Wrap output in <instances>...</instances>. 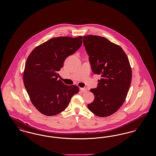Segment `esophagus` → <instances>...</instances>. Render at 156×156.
Here are the masks:
<instances>
[{
	"label": "esophagus",
	"mask_w": 156,
	"mask_h": 156,
	"mask_svg": "<svg viewBox=\"0 0 156 156\" xmlns=\"http://www.w3.org/2000/svg\"><path fill=\"white\" fill-rule=\"evenodd\" d=\"M80 90H81L82 92H85L87 91V88H81Z\"/></svg>",
	"instance_id": "34e87169"
}]
</instances>
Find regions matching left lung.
Instances as JSON below:
<instances>
[{
	"label": "left lung",
	"instance_id": "obj_1",
	"mask_svg": "<svg viewBox=\"0 0 156 156\" xmlns=\"http://www.w3.org/2000/svg\"><path fill=\"white\" fill-rule=\"evenodd\" d=\"M92 70L100 75L97 88L90 89L94 101L89 111L99 117H107L118 111L126 99L132 73L129 59L121 47L107 38L89 35L83 37Z\"/></svg>",
	"mask_w": 156,
	"mask_h": 156
}]
</instances>
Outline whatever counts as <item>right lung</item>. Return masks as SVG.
<instances>
[{"label":"right lung","instance_id":"right-lung-1","mask_svg":"<svg viewBox=\"0 0 156 156\" xmlns=\"http://www.w3.org/2000/svg\"><path fill=\"white\" fill-rule=\"evenodd\" d=\"M82 43V36L52 38L36 47L28 57L24 85L31 103L42 114L48 116L58 114L78 93L77 86H68L57 78L65 59L76 52Z\"/></svg>","mask_w":156,"mask_h":156}]
</instances>
